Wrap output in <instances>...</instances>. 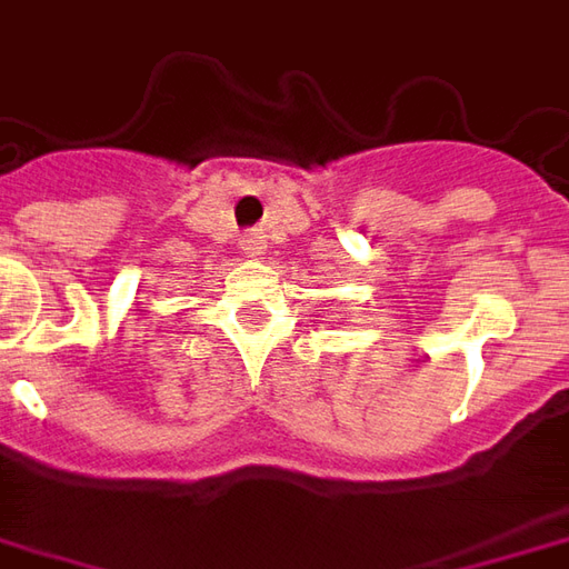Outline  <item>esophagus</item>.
I'll return each mask as SVG.
<instances>
[{
	"label": "esophagus",
	"instance_id": "1",
	"mask_svg": "<svg viewBox=\"0 0 569 569\" xmlns=\"http://www.w3.org/2000/svg\"><path fill=\"white\" fill-rule=\"evenodd\" d=\"M242 252L249 254V258H258V254L264 252V236H261V233H246V236H242Z\"/></svg>",
	"mask_w": 569,
	"mask_h": 569
}]
</instances>
